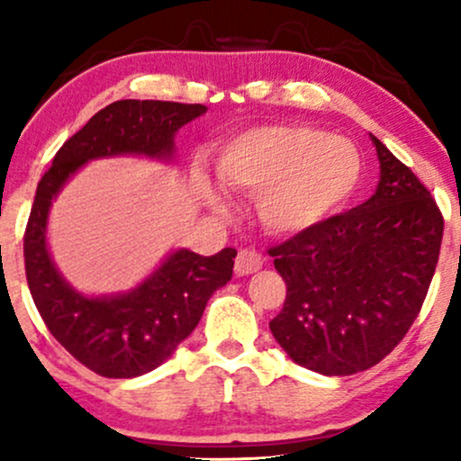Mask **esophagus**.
Returning a JSON list of instances; mask_svg holds the SVG:
<instances>
[{
    "label": "esophagus",
    "mask_w": 461,
    "mask_h": 461,
    "mask_svg": "<svg viewBox=\"0 0 461 461\" xmlns=\"http://www.w3.org/2000/svg\"><path fill=\"white\" fill-rule=\"evenodd\" d=\"M262 264H264V258L260 256V253L253 251V249H240L236 256V262H234V271L238 277H242V275L260 271Z\"/></svg>",
    "instance_id": "1"
}]
</instances>
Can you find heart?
Here are the masks:
<instances>
[{
  "label": "heart",
  "instance_id": "heart-1",
  "mask_svg": "<svg viewBox=\"0 0 461 461\" xmlns=\"http://www.w3.org/2000/svg\"><path fill=\"white\" fill-rule=\"evenodd\" d=\"M362 171V153L351 140L310 125L242 131L214 164L225 188L256 194L258 219L275 234H301L336 214L357 190ZM194 188L216 212L225 210L203 176H194Z\"/></svg>",
  "mask_w": 461,
  "mask_h": 461
}]
</instances>
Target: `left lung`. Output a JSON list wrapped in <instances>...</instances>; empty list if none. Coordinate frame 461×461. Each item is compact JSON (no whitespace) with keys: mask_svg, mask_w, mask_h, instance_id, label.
<instances>
[{"mask_svg":"<svg viewBox=\"0 0 461 461\" xmlns=\"http://www.w3.org/2000/svg\"><path fill=\"white\" fill-rule=\"evenodd\" d=\"M370 139L382 168L373 197L268 249L285 282L284 308L268 327L299 366L321 375L382 362L416 321L440 256L436 199Z\"/></svg>","mask_w":461,"mask_h":461,"instance_id":"obj_1","label":"left lung"}]
</instances>
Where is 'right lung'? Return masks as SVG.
Returning a JSON list of instances; mask_svg holds the SVG:
<instances>
[{
  "label": "right lung",
  "mask_w": 461,
  "mask_h": 461,
  "mask_svg": "<svg viewBox=\"0 0 461 461\" xmlns=\"http://www.w3.org/2000/svg\"><path fill=\"white\" fill-rule=\"evenodd\" d=\"M201 104L121 99L105 105L58 149L41 177L23 236L25 277L47 330L93 373L131 379L158 368L193 333L214 290L231 279L236 249L216 256L179 249L134 290L86 297L58 273L47 249L51 201L82 164L97 158L149 156L171 160L182 125L205 113Z\"/></svg>",
  "instance_id": "1"
}]
</instances>
